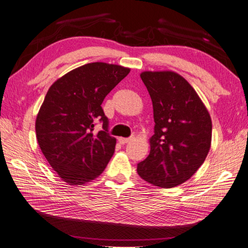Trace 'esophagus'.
Returning a JSON list of instances; mask_svg holds the SVG:
<instances>
[{
    "mask_svg": "<svg viewBox=\"0 0 248 248\" xmlns=\"http://www.w3.org/2000/svg\"><path fill=\"white\" fill-rule=\"evenodd\" d=\"M132 140V138H119L118 139V141L119 143L121 144V145H124V144H127V143H129V141Z\"/></svg>",
    "mask_w": 248,
    "mask_h": 248,
    "instance_id": "34e87169",
    "label": "esophagus"
}]
</instances>
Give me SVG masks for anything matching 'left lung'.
<instances>
[{"label":"left lung","mask_w":248,"mask_h":248,"mask_svg":"<svg viewBox=\"0 0 248 248\" xmlns=\"http://www.w3.org/2000/svg\"><path fill=\"white\" fill-rule=\"evenodd\" d=\"M140 78L154 107L155 134L138 173L155 186H177L188 180L208 155L211 117L195 89L178 73L145 71Z\"/></svg>","instance_id":"obj_1"}]
</instances>
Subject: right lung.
Returning a JSON list of instances; mask_svg holds the SVG:
<instances>
[{"label": "right lung", "mask_w": 248, "mask_h": 248, "mask_svg": "<svg viewBox=\"0 0 248 248\" xmlns=\"http://www.w3.org/2000/svg\"><path fill=\"white\" fill-rule=\"evenodd\" d=\"M130 69L92 62L59 78L46 93L36 118L41 151L62 180L80 186L101 175L115 151L101 104ZM97 122L103 130L93 132Z\"/></svg>", "instance_id": "obj_1"}]
</instances>
